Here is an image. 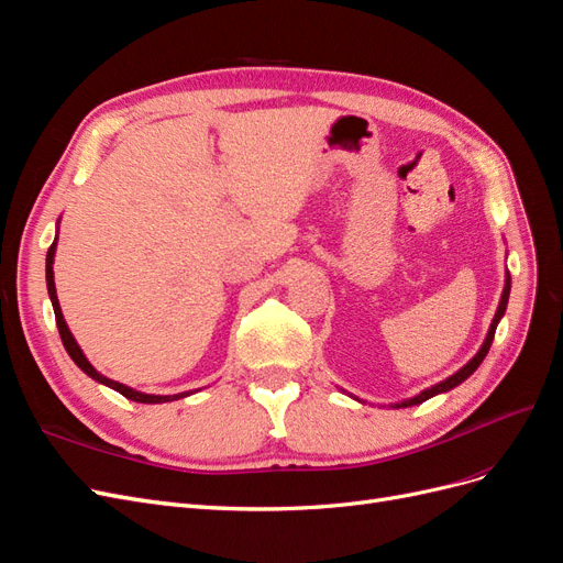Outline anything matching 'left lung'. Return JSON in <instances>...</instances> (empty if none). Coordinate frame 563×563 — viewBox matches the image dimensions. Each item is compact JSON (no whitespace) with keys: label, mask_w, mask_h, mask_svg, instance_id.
<instances>
[{"label":"left lung","mask_w":563,"mask_h":563,"mask_svg":"<svg viewBox=\"0 0 563 563\" xmlns=\"http://www.w3.org/2000/svg\"><path fill=\"white\" fill-rule=\"evenodd\" d=\"M509 286H512V279H509V275H507V279H505V291H503V298H500V305H498V312H496V317H493V323H490V329H488V335H486V340H484V345H482V350L476 352L472 360L460 368L457 373H453L451 378H446V380H441L439 385H434V387H430V389H424V391H420L418 397H413V399H406V401H401V404H395L397 408H401V406H413V404H422V401H428L430 397H434V395H439V391H449V389H453L455 385H460L463 380H467L472 373L479 368V364L484 362V356L488 354V350H490V343H493V335H496V327H498V321H500V317L505 314V310H507V300H509Z\"/></svg>","instance_id":"obj_1"}]
</instances>
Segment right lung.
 <instances>
[{
    "mask_svg": "<svg viewBox=\"0 0 563 563\" xmlns=\"http://www.w3.org/2000/svg\"><path fill=\"white\" fill-rule=\"evenodd\" d=\"M54 253H56V242L48 246V253H46V288H48L51 305H54V312H56V327H58L60 340H63V345H65L67 354L73 356V362H75L84 373H87V376H91L93 380H98V383H103V385L117 389L119 395H124L126 399L139 401V404H164V401H174V399H183V397L190 395V391H180V395H166V397H162V395H143V391H135V389H131V387H126V385H122V383H114V380L106 378L103 373H98V371L89 364L87 356H84V352L79 350L77 340L73 338L70 329H67V323H65L63 312H60L58 296H56V284H54V267H51V265H54Z\"/></svg>",
    "mask_w": 563,
    "mask_h": 563,
    "instance_id": "obj_1",
    "label": "right lung"
}]
</instances>
